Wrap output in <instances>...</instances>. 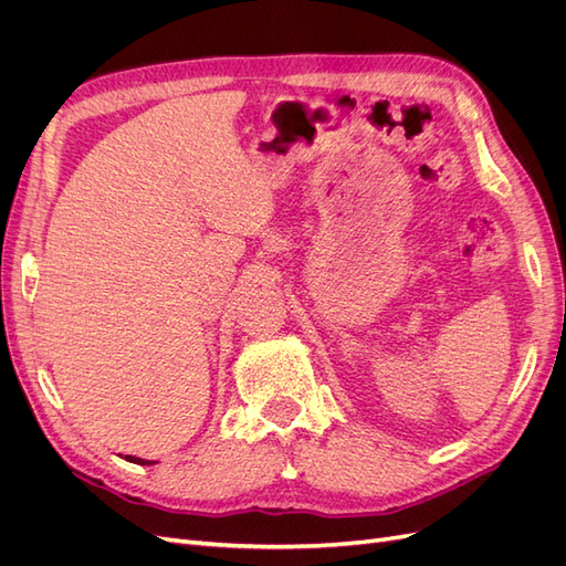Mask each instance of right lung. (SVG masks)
<instances>
[{"label":"right lung","mask_w":566,"mask_h":566,"mask_svg":"<svg viewBox=\"0 0 566 566\" xmlns=\"http://www.w3.org/2000/svg\"><path fill=\"white\" fill-rule=\"evenodd\" d=\"M129 462H136V465H150V460H144V458H134V455H125Z\"/></svg>","instance_id":"obj_1"}]
</instances>
